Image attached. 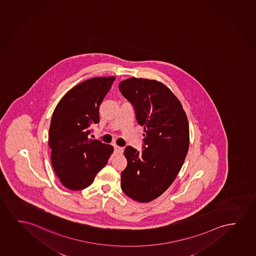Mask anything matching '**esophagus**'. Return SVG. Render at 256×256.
I'll return each mask as SVG.
<instances>
[{
  "instance_id": "1",
  "label": "esophagus",
  "mask_w": 256,
  "mask_h": 256,
  "mask_svg": "<svg viewBox=\"0 0 256 256\" xmlns=\"http://www.w3.org/2000/svg\"><path fill=\"white\" fill-rule=\"evenodd\" d=\"M114 150H116V153H118V154H122L123 152V148L119 147V146H114Z\"/></svg>"
}]
</instances>
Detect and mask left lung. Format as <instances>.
Segmentation results:
<instances>
[{
	"mask_svg": "<svg viewBox=\"0 0 256 256\" xmlns=\"http://www.w3.org/2000/svg\"><path fill=\"white\" fill-rule=\"evenodd\" d=\"M119 89L144 126V150L124 151L128 165L120 187L130 198L148 203L164 192L182 168L190 144L189 123L181 102L162 82L130 78Z\"/></svg>",
	"mask_w": 256,
	"mask_h": 256,
	"instance_id": "obj_1",
	"label": "left lung"
}]
</instances>
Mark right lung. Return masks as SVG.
I'll return each instance as SVG.
<instances>
[{
    "mask_svg": "<svg viewBox=\"0 0 256 256\" xmlns=\"http://www.w3.org/2000/svg\"><path fill=\"white\" fill-rule=\"evenodd\" d=\"M116 77H96L77 84L60 100L49 130L50 161L60 182L80 190L91 186L108 162L114 147L89 139L91 126L100 122L98 108Z\"/></svg>",
    "mask_w": 256,
    "mask_h": 256,
    "instance_id": "add662e5",
    "label": "right lung"
}]
</instances>
